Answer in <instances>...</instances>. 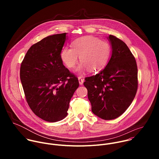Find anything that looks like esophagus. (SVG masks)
<instances>
[{"mask_svg": "<svg viewBox=\"0 0 159 159\" xmlns=\"http://www.w3.org/2000/svg\"><path fill=\"white\" fill-rule=\"evenodd\" d=\"M78 79H79V84H80V85H82V84H83V82H84V79H83L81 77H78Z\"/></svg>", "mask_w": 159, "mask_h": 159, "instance_id": "1", "label": "esophagus"}]
</instances>
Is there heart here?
<instances>
[{"mask_svg": "<svg viewBox=\"0 0 159 159\" xmlns=\"http://www.w3.org/2000/svg\"><path fill=\"white\" fill-rule=\"evenodd\" d=\"M72 47H65L60 52L61 61L69 69L77 65L78 56L82 63L78 70L87 69L90 72H95L102 69L109 61L110 44L98 37L84 36L78 38L72 41Z\"/></svg>", "mask_w": 159, "mask_h": 159, "instance_id": "obj_1", "label": "heart"}]
</instances>
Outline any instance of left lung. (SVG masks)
<instances>
[{
  "mask_svg": "<svg viewBox=\"0 0 159 159\" xmlns=\"http://www.w3.org/2000/svg\"><path fill=\"white\" fill-rule=\"evenodd\" d=\"M111 57L104 69L85 79L84 86L95 115L105 120L120 116L130 106L138 89V69L127 45L115 36L107 38Z\"/></svg>",
  "mask_w": 159,
  "mask_h": 159,
  "instance_id": "1",
  "label": "left lung"
}]
</instances>
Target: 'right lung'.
Wrapping results in <instances>:
<instances>
[{"label":"right lung","instance_id":"1","mask_svg":"<svg viewBox=\"0 0 159 159\" xmlns=\"http://www.w3.org/2000/svg\"><path fill=\"white\" fill-rule=\"evenodd\" d=\"M66 34L49 36L32 45L20 68L30 107L37 116L48 122L67 116L70 101L79 85L77 77L63 65L60 58Z\"/></svg>","mask_w":159,"mask_h":159}]
</instances>
